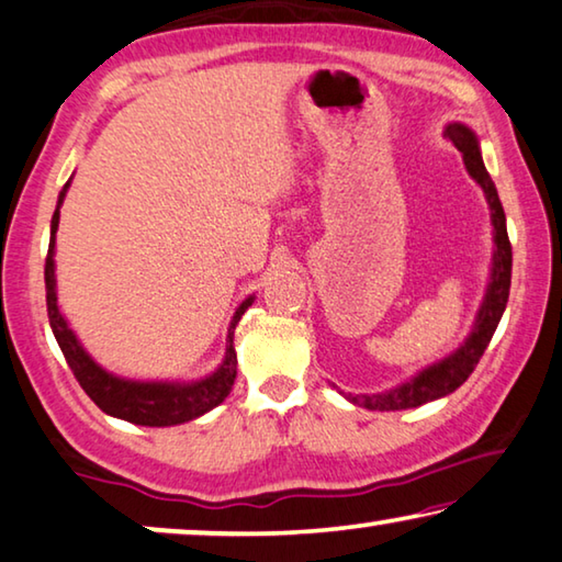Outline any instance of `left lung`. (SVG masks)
<instances>
[{
    "mask_svg": "<svg viewBox=\"0 0 562 562\" xmlns=\"http://www.w3.org/2000/svg\"><path fill=\"white\" fill-rule=\"evenodd\" d=\"M445 137H450L454 148L462 153L464 166H468L470 176L477 180L492 211V228H495V258H492V281L487 289V296L482 301V308L477 314V322H474V329L470 339L457 349L452 357L439 361V364L429 367L412 379V382L396 386V390L386 394H349L347 400L359 404L364 409H376V412H394V409H412L419 407V404H427L431 400H439V396L452 394L457 386L468 382V376L477 367V361L485 353L487 344L495 334L499 318H503V311L507 306V296H510V276H513V246L510 238H507V223H505V211L503 203H499L497 188L492 183L490 172L482 162V155L477 148V137L460 123L447 125Z\"/></svg>",
    "mask_w": 562,
    "mask_h": 562,
    "instance_id": "1",
    "label": "left lung"
}]
</instances>
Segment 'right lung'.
<instances>
[{
    "instance_id": "obj_1",
    "label": "right lung",
    "mask_w": 562,
    "mask_h": 562,
    "mask_svg": "<svg viewBox=\"0 0 562 562\" xmlns=\"http://www.w3.org/2000/svg\"><path fill=\"white\" fill-rule=\"evenodd\" d=\"M67 191V186H65ZM65 191L59 193V203H63ZM59 223V205L55 215H52V238H49V251L45 258V291H47V316L52 334L63 349L67 364H70L72 374L85 394L98 404L102 412L112 414V417H120L125 422H133V425L143 427H170L180 425V422L201 417L213 407L226 400L231 394V386L236 382V349H233V329L244 316V311L251 306L254 299H246L244 304L238 306L236 314H233L231 329H228V347H226V359H223L221 369L211 374L209 379L195 384H143V382H125V379H117L108 374L105 369H100L94 361L85 353V349L77 344L75 334L67 329L63 314L57 308V293H55V233Z\"/></svg>"
}]
</instances>
